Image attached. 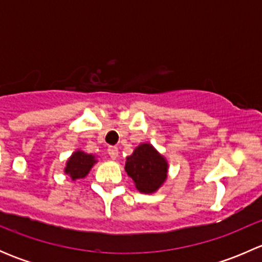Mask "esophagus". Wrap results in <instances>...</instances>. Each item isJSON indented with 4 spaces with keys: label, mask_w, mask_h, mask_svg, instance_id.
I'll use <instances>...</instances> for the list:
<instances>
[{
    "label": "esophagus",
    "mask_w": 262,
    "mask_h": 262,
    "mask_svg": "<svg viewBox=\"0 0 262 262\" xmlns=\"http://www.w3.org/2000/svg\"><path fill=\"white\" fill-rule=\"evenodd\" d=\"M107 153H109V156L112 160H116V158H118V155H119V149L116 147H109L107 148Z\"/></svg>",
    "instance_id": "34e87169"
}]
</instances>
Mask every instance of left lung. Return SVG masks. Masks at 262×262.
I'll list each match as a JSON object with an SVG mask.
<instances>
[{
  "mask_svg": "<svg viewBox=\"0 0 262 262\" xmlns=\"http://www.w3.org/2000/svg\"><path fill=\"white\" fill-rule=\"evenodd\" d=\"M167 168L166 158L149 143L139 144L133 155L126 157V173L137 189L144 194H152L162 186L167 179Z\"/></svg>",
  "mask_w": 262,
  "mask_h": 262,
  "instance_id": "obj_1",
  "label": "left lung"
}]
</instances>
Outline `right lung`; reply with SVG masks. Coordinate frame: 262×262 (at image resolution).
I'll return each mask as SVG.
<instances>
[{
    "label": "right lung",
    "instance_id": "obj_1",
    "mask_svg": "<svg viewBox=\"0 0 262 262\" xmlns=\"http://www.w3.org/2000/svg\"><path fill=\"white\" fill-rule=\"evenodd\" d=\"M96 158L94 155H87V153L82 152V150H76L67 161L66 165L64 172L70 175V178L73 181L78 180V179L86 178L87 173L92 168V166L96 163Z\"/></svg>",
    "mask_w": 262,
    "mask_h": 262
}]
</instances>
